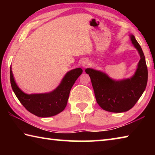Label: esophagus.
<instances>
[{
    "label": "esophagus",
    "instance_id": "1",
    "mask_svg": "<svg viewBox=\"0 0 155 155\" xmlns=\"http://www.w3.org/2000/svg\"><path fill=\"white\" fill-rule=\"evenodd\" d=\"M81 65H82L83 68H87L89 65H90V62H89L88 60H84V61H83Z\"/></svg>",
    "mask_w": 155,
    "mask_h": 155
}]
</instances>
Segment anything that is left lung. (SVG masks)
<instances>
[{
	"instance_id": "8db88e82",
	"label": "left lung",
	"mask_w": 155,
	"mask_h": 155,
	"mask_svg": "<svg viewBox=\"0 0 155 155\" xmlns=\"http://www.w3.org/2000/svg\"><path fill=\"white\" fill-rule=\"evenodd\" d=\"M129 36L140 56L136 71L130 78L114 80L100 70H85L91 78L97 103L109 112L122 113L133 107L145 91L148 82V69L142 49L135 36L132 34Z\"/></svg>"
}]
</instances>
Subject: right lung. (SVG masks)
<instances>
[{
	"label": "right lung",
	"mask_w": 155,
	"mask_h": 155,
	"mask_svg": "<svg viewBox=\"0 0 155 155\" xmlns=\"http://www.w3.org/2000/svg\"><path fill=\"white\" fill-rule=\"evenodd\" d=\"M82 72L81 68L70 70L62 78L59 85L48 93L28 94L22 91L15 83L12 67L10 68V81L15 96L27 111L38 117H48L64 111L71 88Z\"/></svg>",
	"instance_id": "1"
}]
</instances>
